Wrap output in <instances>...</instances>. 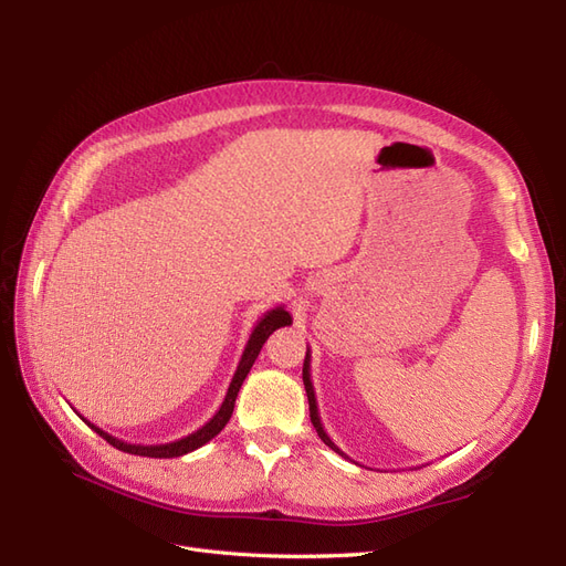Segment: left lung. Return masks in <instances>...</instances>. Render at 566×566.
I'll use <instances>...</instances> for the list:
<instances>
[{
    "instance_id": "8db88e82",
    "label": "left lung",
    "mask_w": 566,
    "mask_h": 566,
    "mask_svg": "<svg viewBox=\"0 0 566 566\" xmlns=\"http://www.w3.org/2000/svg\"><path fill=\"white\" fill-rule=\"evenodd\" d=\"M302 380H304V389H306V399H310V418H312V424L316 427V432L321 437V441L325 443V447H331L335 453L345 455L337 447L335 441L325 434L323 430V422H321V416H318V403H316V394H314V385H312V354H310V347H306V356H304V368H302Z\"/></svg>"
}]
</instances>
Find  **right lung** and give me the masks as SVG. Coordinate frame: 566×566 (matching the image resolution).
<instances>
[{
	"label": "right lung",
	"instance_id": "add662e5",
	"mask_svg": "<svg viewBox=\"0 0 566 566\" xmlns=\"http://www.w3.org/2000/svg\"><path fill=\"white\" fill-rule=\"evenodd\" d=\"M290 323H293V316H290V314L285 312L283 304H281V306H273V310H269L260 321H256V325H254L252 333H250L248 345H245V349H243L241 361H238V368H235L233 378H231V385H229V389H227V397H224V401H221L219 410H217V413H214L208 422H205V424L200 427V430H196V432H191V434H186V437H181V439H175V441H169V443H150V447H146V443H127L125 439H117V437L108 434L106 430H101V427H96V424L90 422L87 418H82L80 413H77V416H80L84 422H87L98 437H104V439L111 443V447H115V449H119V451H125V453H132V455H144V458H179V455L191 453V451L205 447V443H208L210 439H214L221 430H224L229 418H231V413H233L238 391H241V385H243V380L248 378V373H250V368H252V364H254V358L260 356L262 345L269 339V335H271L273 331L283 328V325H290Z\"/></svg>",
	"mask_w": 566,
	"mask_h": 566
}]
</instances>
